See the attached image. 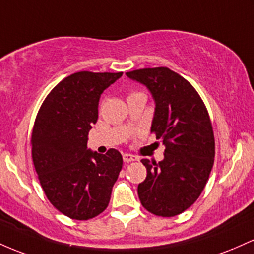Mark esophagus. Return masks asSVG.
I'll use <instances>...</instances> for the list:
<instances>
[{
    "label": "esophagus",
    "instance_id": "obj_1",
    "mask_svg": "<svg viewBox=\"0 0 254 254\" xmlns=\"http://www.w3.org/2000/svg\"><path fill=\"white\" fill-rule=\"evenodd\" d=\"M122 157H124L125 163H129V162L136 161V159H138L134 155H130V153H124V156H122Z\"/></svg>",
    "mask_w": 254,
    "mask_h": 254
}]
</instances>
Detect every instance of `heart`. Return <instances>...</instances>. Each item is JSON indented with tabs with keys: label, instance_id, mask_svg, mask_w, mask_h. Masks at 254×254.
I'll return each mask as SVG.
<instances>
[{
	"label": "heart",
	"instance_id": "obj_1",
	"mask_svg": "<svg viewBox=\"0 0 254 254\" xmlns=\"http://www.w3.org/2000/svg\"><path fill=\"white\" fill-rule=\"evenodd\" d=\"M133 95H136V93H133ZM130 96H132V95H130Z\"/></svg>",
	"mask_w": 254,
	"mask_h": 254
}]
</instances>
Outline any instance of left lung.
<instances>
[{
	"label": "left lung",
	"mask_w": 254,
	"mask_h": 254,
	"mask_svg": "<svg viewBox=\"0 0 254 254\" xmlns=\"http://www.w3.org/2000/svg\"><path fill=\"white\" fill-rule=\"evenodd\" d=\"M126 75L152 95L151 132L165 146L163 161L141 159L147 175L138 186L139 199L153 215L173 217L199 198L211 173L215 158L211 121L194 87L169 68H144Z\"/></svg>",
	"instance_id": "obj_1"
}]
</instances>
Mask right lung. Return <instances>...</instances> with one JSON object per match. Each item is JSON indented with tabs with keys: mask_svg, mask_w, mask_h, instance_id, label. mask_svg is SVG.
<instances>
[{
	"mask_svg": "<svg viewBox=\"0 0 254 254\" xmlns=\"http://www.w3.org/2000/svg\"><path fill=\"white\" fill-rule=\"evenodd\" d=\"M120 73L78 72L59 82L43 102L32 132V158L50 203L69 218L86 221L107 209L122 156L87 147L105 89Z\"/></svg>",
	"mask_w": 254,
	"mask_h": 254,
	"instance_id": "add662e5",
	"label": "right lung"
}]
</instances>
